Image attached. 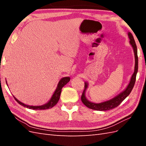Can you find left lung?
Returning a JSON list of instances; mask_svg holds the SVG:
<instances>
[{"label": "left lung", "instance_id": "left-lung-1", "mask_svg": "<svg viewBox=\"0 0 146 146\" xmlns=\"http://www.w3.org/2000/svg\"><path fill=\"white\" fill-rule=\"evenodd\" d=\"M128 36L130 39V44L132 46V47L134 49V56H135V67H134V72L131 78V81H130L128 86L127 88L123 90L122 92H121L120 94L117 95L111 100L108 101H105L104 102H101L99 104H95L93 103L92 102H90L87 100V98L85 97V92L86 90L88 88V83H85V89L83 92V94L81 97V100L85 106L89 108H91L93 110H100V111H105L111 110L112 108L117 107V106L121 104L123 100H125V98L131 94V91L132 90L133 88L135 83V79H136V75H137V73L138 71V56H137V46H136L135 42L134 41V37L131 33H128Z\"/></svg>", "mask_w": 146, "mask_h": 146}]
</instances>
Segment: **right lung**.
I'll return each instance as SVG.
<instances>
[{"label":"right lung","instance_id":"right-lung-1","mask_svg":"<svg viewBox=\"0 0 146 146\" xmlns=\"http://www.w3.org/2000/svg\"><path fill=\"white\" fill-rule=\"evenodd\" d=\"M70 77H64V78H61L60 82H59L57 88L56 89V90L54 91L53 95H52V97L51 98L50 100H49L48 103H46L44 105H40V106H31V105H26L23 103H22L20 101H19L17 99L14 97V99L17 101L18 104H19L20 105H23V107H26L30 108V109H33V110H46V109H49V108H51L52 107H53L54 105L58 103V102L60 99V95L61 93V89L63 86L67 84V83L70 82ZM7 83V82H6Z\"/></svg>","mask_w":146,"mask_h":146}]
</instances>
